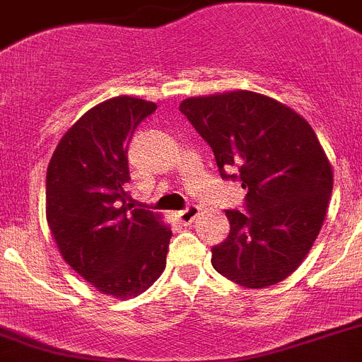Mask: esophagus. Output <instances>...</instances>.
<instances>
[{"label":"esophagus","instance_id":"34e87169","mask_svg":"<svg viewBox=\"0 0 362 362\" xmlns=\"http://www.w3.org/2000/svg\"><path fill=\"white\" fill-rule=\"evenodd\" d=\"M199 215V208L195 206V204H190V206H187L185 210L177 211V221L179 222H183V224H190V222L195 221V217Z\"/></svg>","mask_w":362,"mask_h":362}]
</instances>
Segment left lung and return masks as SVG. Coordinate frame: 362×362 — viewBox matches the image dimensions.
Listing matches in <instances>:
<instances>
[{
    "label": "left lung",
    "instance_id": "8db88e82",
    "mask_svg": "<svg viewBox=\"0 0 362 362\" xmlns=\"http://www.w3.org/2000/svg\"><path fill=\"white\" fill-rule=\"evenodd\" d=\"M179 111L214 151L222 179L247 190L226 210L230 235L211 247L217 273L264 289L296 271L313 247L332 194V167L298 112L253 91L187 98Z\"/></svg>",
    "mask_w": 362,
    "mask_h": 362
}]
</instances>
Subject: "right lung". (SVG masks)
Wrapping results in <instances>:
<instances>
[{
  "label": "right lung",
  "instance_id": "obj_1",
  "mask_svg": "<svg viewBox=\"0 0 362 362\" xmlns=\"http://www.w3.org/2000/svg\"><path fill=\"white\" fill-rule=\"evenodd\" d=\"M152 102L116 97L89 109L46 170V218L62 258L102 294L138 296L163 273L172 231L132 204L127 148Z\"/></svg>",
  "mask_w": 362,
  "mask_h": 362
}]
</instances>
